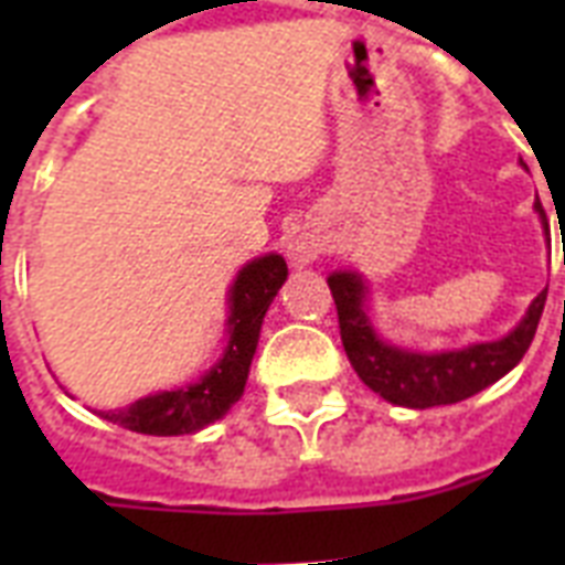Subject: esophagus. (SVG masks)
Masks as SVG:
<instances>
[{
    "label": "esophagus",
    "mask_w": 565,
    "mask_h": 565,
    "mask_svg": "<svg viewBox=\"0 0 565 565\" xmlns=\"http://www.w3.org/2000/svg\"><path fill=\"white\" fill-rule=\"evenodd\" d=\"M287 255H290V260L296 266H308L319 257V243H313V239L308 237L292 239L290 246H287Z\"/></svg>",
    "instance_id": "obj_1"
}]
</instances>
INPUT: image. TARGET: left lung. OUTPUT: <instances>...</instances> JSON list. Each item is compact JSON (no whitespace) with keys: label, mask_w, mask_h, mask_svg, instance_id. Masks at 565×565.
<instances>
[{"label":"left lung","mask_w":565,"mask_h":565,"mask_svg":"<svg viewBox=\"0 0 565 565\" xmlns=\"http://www.w3.org/2000/svg\"><path fill=\"white\" fill-rule=\"evenodd\" d=\"M534 211L540 213L545 237H548V220H545L540 199L534 202ZM328 287L334 296L340 337H343V349L354 372L384 402L413 407V411L463 402L508 375L525 358L527 345L534 340L545 308V292H540L527 305L519 326L501 340L469 343L463 349L422 352V349L386 343L384 337L377 334V328L372 326V290L358 269H337L328 275Z\"/></svg>","instance_id":"left-lung-1"}]
</instances>
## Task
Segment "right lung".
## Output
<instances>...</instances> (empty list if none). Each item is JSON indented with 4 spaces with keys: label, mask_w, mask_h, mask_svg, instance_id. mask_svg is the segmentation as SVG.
I'll return each instance as SVG.
<instances>
[{
    "label": "right lung",
    "mask_w": 565,
    "mask_h": 565,
    "mask_svg": "<svg viewBox=\"0 0 565 565\" xmlns=\"http://www.w3.org/2000/svg\"><path fill=\"white\" fill-rule=\"evenodd\" d=\"M287 281V260L281 255H260L237 273L228 290L225 349L211 370L193 384L143 395L122 411H99L102 419L149 437H181L207 428L239 402L246 390L248 366L257 352L260 326L273 299Z\"/></svg>",
    "instance_id": "add662e5"
}]
</instances>
